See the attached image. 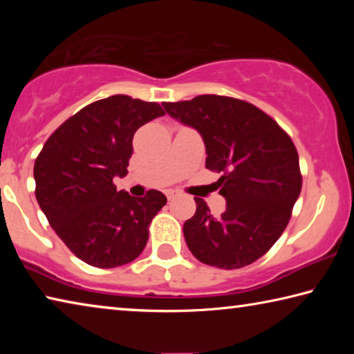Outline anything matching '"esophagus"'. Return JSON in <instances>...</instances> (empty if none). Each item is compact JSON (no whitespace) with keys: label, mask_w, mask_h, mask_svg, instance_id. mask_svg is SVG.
Returning <instances> with one entry per match:
<instances>
[{"label":"esophagus","mask_w":354,"mask_h":354,"mask_svg":"<svg viewBox=\"0 0 354 354\" xmlns=\"http://www.w3.org/2000/svg\"><path fill=\"white\" fill-rule=\"evenodd\" d=\"M167 196H169V200H173V198H176L178 196V192H169V194H167Z\"/></svg>","instance_id":"obj_1"}]
</instances>
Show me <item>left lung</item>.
Here are the masks:
<instances>
[{"label":"left lung","instance_id":"left-lung-1","mask_svg":"<svg viewBox=\"0 0 354 354\" xmlns=\"http://www.w3.org/2000/svg\"><path fill=\"white\" fill-rule=\"evenodd\" d=\"M167 113L195 128L206 145V169L221 173L226 211L214 217L203 198L184 223V239L206 266L234 270L267 253L289 223L301 192L298 153L289 134L248 101L200 95L164 103Z\"/></svg>","mask_w":354,"mask_h":354}]
</instances>
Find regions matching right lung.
I'll use <instances>...</instances> for the list:
<instances>
[{"label": "right lung", "mask_w": 354, "mask_h": 354, "mask_svg": "<svg viewBox=\"0 0 354 354\" xmlns=\"http://www.w3.org/2000/svg\"><path fill=\"white\" fill-rule=\"evenodd\" d=\"M158 103L112 95L82 107L45 142L34 164L35 198L56 234L88 266L113 268L133 262L148 242V226L167 198L117 190L127 176L133 137L162 117Z\"/></svg>", "instance_id": "1"}]
</instances>
